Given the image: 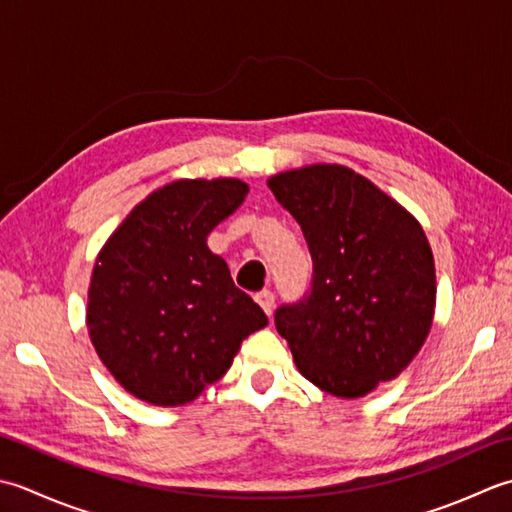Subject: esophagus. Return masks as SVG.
Instances as JSON below:
<instances>
[{"mask_svg":"<svg viewBox=\"0 0 512 512\" xmlns=\"http://www.w3.org/2000/svg\"><path fill=\"white\" fill-rule=\"evenodd\" d=\"M256 302H258L260 307L265 309V314H269V316H271V311H274V307H276V296H274V291H269V289L258 291V294H256Z\"/></svg>","mask_w":512,"mask_h":512,"instance_id":"1","label":"esophagus"}]
</instances>
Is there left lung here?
Instances as JSON below:
<instances>
[{
  "instance_id": "1",
  "label": "left lung",
  "mask_w": 512,
  "mask_h": 512,
  "mask_svg": "<svg viewBox=\"0 0 512 512\" xmlns=\"http://www.w3.org/2000/svg\"><path fill=\"white\" fill-rule=\"evenodd\" d=\"M296 218L314 263L311 285L276 309L300 373L338 398L398 378L431 331L435 265L420 223L342 165L269 179Z\"/></svg>"
}]
</instances>
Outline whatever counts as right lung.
Returning a JSON list of instances; mask_svg holds the SVG:
<instances>
[{
	"mask_svg": "<svg viewBox=\"0 0 512 512\" xmlns=\"http://www.w3.org/2000/svg\"><path fill=\"white\" fill-rule=\"evenodd\" d=\"M249 187L183 179L152 192L110 236L92 269L88 331L99 358L134 398L192 402L232 367L241 342L267 325L238 289L212 229Z\"/></svg>",
	"mask_w": 512,
	"mask_h": 512,
	"instance_id": "add662e5",
	"label": "right lung"
}]
</instances>
